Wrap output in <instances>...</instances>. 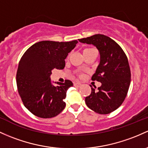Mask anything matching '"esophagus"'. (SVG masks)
<instances>
[{"label":"esophagus","instance_id":"obj_1","mask_svg":"<svg viewBox=\"0 0 148 148\" xmlns=\"http://www.w3.org/2000/svg\"><path fill=\"white\" fill-rule=\"evenodd\" d=\"M81 85H82V84H81V83H79V82L74 83V86H76V87H79Z\"/></svg>","mask_w":148,"mask_h":148}]
</instances>
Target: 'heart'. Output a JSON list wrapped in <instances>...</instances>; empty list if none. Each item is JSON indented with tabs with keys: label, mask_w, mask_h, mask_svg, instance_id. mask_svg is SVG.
I'll list each match as a JSON object with an SVG mask.
<instances>
[{
	"label": "heart",
	"mask_w": 148,
	"mask_h": 148,
	"mask_svg": "<svg viewBox=\"0 0 148 148\" xmlns=\"http://www.w3.org/2000/svg\"><path fill=\"white\" fill-rule=\"evenodd\" d=\"M95 50V49H94V48H86V49L84 50V52H83V53H87V52H89V51H90V50Z\"/></svg>",
	"instance_id": "1"
}]
</instances>
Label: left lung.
Here are the masks:
<instances>
[{"instance_id":"1","label":"left lung","mask_w":148,"mask_h":148,"mask_svg":"<svg viewBox=\"0 0 148 148\" xmlns=\"http://www.w3.org/2000/svg\"><path fill=\"white\" fill-rule=\"evenodd\" d=\"M81 43L95 45L100 56V64L92 81L102 85L85 98L86 104L90 110L100 114H107L121 106L126 98L131 83V70L127 57L114 40L103 34L79 39Z\"/></svg>"}]
</instances>
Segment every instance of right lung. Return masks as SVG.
Instances as JSON below:
<instances>
[{
    "label": "right lung",
    "instance_id": "1",
    "mask_svg": "<svg viewBox=\"0 0 148 148\" xmlns=\"http://www.w3.org/2000/svg\"><path fill=\"white\" fill-rule=\"evenodd\" d=\"M77 43L43 40L32 45L21 58L16 75L17 89L25 108L35 116L54 117L65 108L66 90L73 83L65 80L55 86L50 75L55 68L64 69V60Z\"/></svg>",
    "mask_w": 148,
    "mask_h": 148
}]
</instances>
